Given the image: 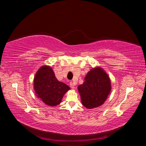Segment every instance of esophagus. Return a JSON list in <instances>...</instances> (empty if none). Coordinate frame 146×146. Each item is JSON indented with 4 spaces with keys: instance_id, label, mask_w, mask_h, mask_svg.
<instances>
[{
    "instance_id": "1",
    "label": "esophagus",
    "mask_w": 146,
    "mask_h": 146,
    "mask_svg": "<svg viewBox=\"0 0 146 146\" xmlns=\"http://www.w3.org/2000/svg\"><path fill=\"white\" fill-rule=\"evenodd\" d=\"M69 85H70V88H72V89H73V90L75 89V86H76V85H75L73 82H70L69 83Z\"/></svg>"
}]
</instances>
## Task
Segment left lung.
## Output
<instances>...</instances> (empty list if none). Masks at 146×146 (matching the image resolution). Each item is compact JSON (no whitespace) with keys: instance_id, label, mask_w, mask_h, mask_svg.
<instances>
[{"instance_id":"8db88e82","label":"left lung","mask_w":146,"mask_h":146,"mask_svg":"<svg viewBox=\"0 0 146 146\" xmlns=\"http://www.w3.org/2000/svg\"><path fill=\"white\" fill-rule=\"evenodd\" d=\"M78 90L83 106L88 109L97 108L107 99L111 91V82L102 69L96 68L88 72Z\"/></svg>"}]
</instances>
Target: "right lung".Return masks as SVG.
Wrapping results in <instances>:
<instances>
[{"label": "right lung", "instance_id": "obj_1", "mask_svg": "<svg viewBox=\"0 0 146 146\" xmlns=\"http://www.w3.org/2000/svg\"><path fill=\"white\" fill-rule=\"evenodd\" d=\"M34 90L37 97L45 104L54 107L60 104L70 88L55 77L52 68L42 66L34 78Z\"/></svg>", "mask_w": 146, "mask_h": 146}]
</instances>
